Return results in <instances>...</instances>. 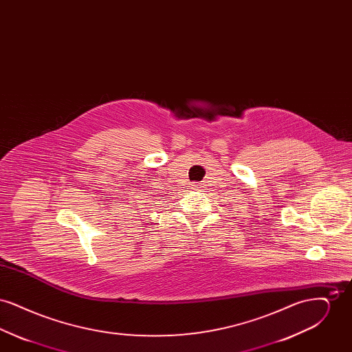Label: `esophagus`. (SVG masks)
I'll return each instance as SVG.
<instances>
[{
  "label": "esophagus",
  "instance_id": "1",
  "mask_svg": "<svg viewBox=\"0 0 352 352\" xmlns=\"http://www.w3.org/2000/svg\"><path fill=\"white\" fill-rule=\"evenodd\" d=\"M191 186H192V188H194V190H201V184H198V182H194Z\"/></svg>",
  "mask_w": 352,
  "mask_h": 352
}]
</instances>
